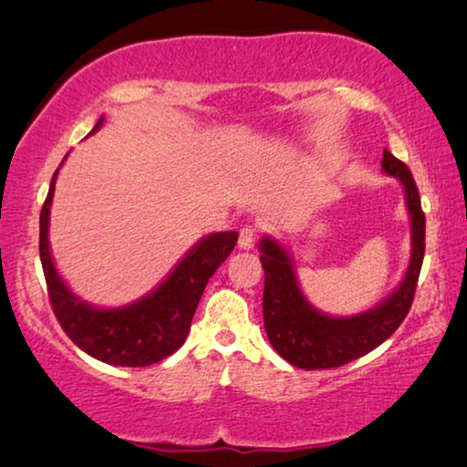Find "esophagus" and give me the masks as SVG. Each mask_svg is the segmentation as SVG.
Returning a JSON list of instances; mask_svg holds the SVG:
<instances>
[{
	"instance_id": "1",
	"label": "esophagus",
	"mask_w": 467,
	"mask_h": 467,
	"mask_svg": "<svg viewBox=\"0 0 467 467\" xmlns=\"http://www.w3.org/2000/svg\"><path fill=\"white\" fill-rule=\"evenodd\" d=\"M257 239V228L255 226H243L241 233H239V247L249 251L253 249V244H255Z\"/></svg>"
}]
</instances>
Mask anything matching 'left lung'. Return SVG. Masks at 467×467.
I'll use <instances>...</instances> for the list:
<instances>
[{"label": "left lung", "instance_id": "obj_1", "mask_svg": "<svg viewBox=\"0 0 467 467\" xmlns=\"http://www.w3.org/2000/svg\"><path fill=\"white\" fill-rule=\"evenodd\" d=\"M381 169L404 187L412 251H410V264L400 286L373 309L350 315V317H334V315L315 309L300 290L288 249L274 236H264L259 243V251H262L259 259L265 272V334L274 350L292 367L305 370L336 368L365 357L401 326L412 306L424 259L426 224L420 193H418L412 172L387 148L383 150Z\"/></svg>", "mask_w": 467, "mask_h": 467}]
</instances>
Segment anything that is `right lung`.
<instances>
[{"label":"right lung","instance_id":"right-lung-1","mask_svg":"<svg viewBox=\"0 0 467 467\" xmlns=\"http://www.w3.org/2000/svg\"><path fill=\"white\" fill-rule=\"evenodd\" d=\"M102 121L105 117H100L90 133L99 131ZM57 172L59 169L55 171L41 210L38 251L59 326L80 350L107 365L148 367L171 357L183 346L205 284L233 253L239 233L226 231L203 236L185 253L175 270L146 296L117 309H100L74 295L53 262L49 214Z\"/></svg>","mask_w":467,"mask_h":467}]
</instances>
